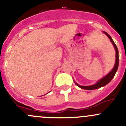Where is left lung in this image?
Here are the masks:
<instances>
[{
    "mask_svg": "<svg viewBox=\"0 0 126 126\" xmlns=\"http://www.w3.org/2000/svg\"><path fill=\"white\" fill-rule=\"evenodd\" d=\"M104 33L108 36V37L109 38V39H110V41H111V43H112L113 45L114 46V47H115V50H116V62H115V66H114V68H113L112 70L110 71V73H109L106 76L103 77L102 79L100 80L97 83H96V84L93 85H91V86H81V85H79V84H77V83H75L79 87L81 88L82 89H84V90H95V89L99 88L106 85L107 84H108V83H109V82L112 80V79L113 78L114 76H115V73H116V72L118 70V64H119V56H118V48L117 47H116L115 43H114L113 40L112 38H111V36H110L107 33L105 32H104Z\"/></svg>",
    "mask_w": 126,
    "mask_h": 126,
    "instance_id": "obj_1",
    "label": "left lung"
}]
</instances>
